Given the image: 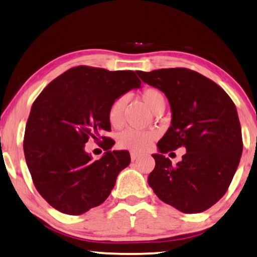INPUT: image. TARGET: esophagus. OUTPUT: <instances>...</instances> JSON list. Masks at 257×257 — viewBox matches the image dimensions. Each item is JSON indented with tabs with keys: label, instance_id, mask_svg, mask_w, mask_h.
Masks as SVG:
<instances>
[{
	"label": "esophagus",
	"instance_id": "esophagus-1",
	"mask_svg": "<svg viewBox=\"0 0 257 257\" xmlns=\"http://www.w3.org/2000/svg\"><path fill=\"white\" fill-rule=\"evenodd\" d=\"M139 157H140V155L139 154H137V152H131V159L134 161V160H137Z\"/></svg>",
	"mask_w": 257,
	"mask_h": 257
}]
</instances>
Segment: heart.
Returning a JSON list of instances; mask_svg holds the SVG:
<instances>
[{
	"label": "heart",
	"instance_id": "b5f03b06",
	"mask_svg": "<svg viewBox=\"0 0 257 257\" xmlns=\"http://www.w3.org/2000/svg\"><path fill=\"white\" fill-rule=\"evenodd\" d=\"M142 101L152 112L158 111L161 107H165V97L158 89L148 88L141 93ZM126 105V97L121 96L111 103L108 110V119L109 123L117 127L121 124V116ZM157 134L151 131H138V130L128 128L120 134L118 138V145L121 148L128 149L133 152L146 151L155 140Z\"/></svg>",
	"mask_w": 257,
	"mask_h": 257
}]
</instances>
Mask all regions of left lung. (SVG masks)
<instances>
[{"label": "left lung", "instance_id": "obj_1", "mask_svg": "<svg viewBox=\"0 0 257 257\" xmlns=\"http://www.w3.org/2000/svg\"><path fill=\"white\" fill-rule=\"evenodd\" d=\"M143 82L167 97L172 125L157 143L155 169L148 183L159 199L184 213H200L221 199L242 152L239 118L233 101L212 80L175 67L137 71ZM184 146L187 154L174 166L163 156Z\"/></svg>", "mask_w": 257, "mask_h": 257}]
</instances>
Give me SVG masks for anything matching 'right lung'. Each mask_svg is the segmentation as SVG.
<instances>
[{
    "instance_id": "obj_1",
    "label": "right lung",
    "mask_w": 257,
    "mask_h": 257,
    "mask_svg": "<svg viewBox=\"0 0 257 257\" xmlns=\"http://www.w3.org/2000/svg\"><path fill=\"white\" fill-rule=\"evenodd\" d=\"M141 87L133 71L76 66L57 76L31 107L26 125V163L39 194L62 213L79 215L100 205L116 178L131 163L128 151H111L98 160L84 150L89 138L110 131L108 110L131 89Z\"/></svg>"
}]
</instances>
